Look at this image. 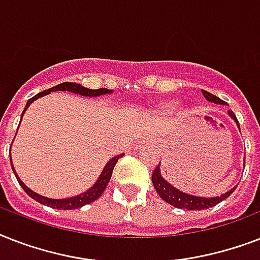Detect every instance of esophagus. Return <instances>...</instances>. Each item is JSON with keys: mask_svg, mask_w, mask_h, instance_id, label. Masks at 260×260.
Listing matches in <instances>:
<instances>
[{"mask_svg": "<svg viewBox=\"0 0 260 260\" xmlns=\"http://www.w3.org/2000/svg\"><path fill=\"white\" fill-rule=\"evenodd\" d=\"M148 143H150V140H148V139H143L142 142L138 143V147L142 146V144H148Z\"/></svg>", "mask_w": 260, "mask_h": 260, "instance_id": "obj_1", "label": "esophagus"}]
</instances>
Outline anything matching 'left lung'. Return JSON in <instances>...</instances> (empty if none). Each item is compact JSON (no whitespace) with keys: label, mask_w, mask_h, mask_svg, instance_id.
I'll return each mask as SVG.
<instances>
[{"label":"left lung","mask_w":260,"mask_h":260,"mask_svg":"<svg viewBox=\"0 0 260 260\" xmlns=\"http://www.w3.org/2000/svg\"><path fill=\"white\" fill-rule=\"evenodd\" d=\"M204 97L208 100L209 102H214V104H220V105H225L226 102L220 100L218 97L213 95L209 91L206 90H201ZM228 116H230L232 120H235V122L238 124V118L235 116V113L232 110H228ZM244 163H246V156H244ZM152 183H154V187L156 190V193L160 196L163 201H166L167 204L175 206V208H179V209H186V210H201V209H209L212 206L217 205L221 201H224L225 198H228L231 194L234 193L236 186L232 187L231 190H228L226 193L221 194V196H216V197H200V196H193V194L185 193L182 190L177 189L175 186H173L170 182H167L165 178H163L162 173H160V162L156 166V169L152 173Z\"/></svg>","instance_id":"obj_1"}]
</instances>
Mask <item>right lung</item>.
<instances>
[{
  "mask_svg": "<svg viewBox=\"0 0 260 260\" xmlns=\"http://www.w3.org/2000/svg\"><path fill=\"white\" fill-rule=\"evenodd\" d=\"M70 91V93H74V94H79V95H83V97H98V95H104V94H110L113 93V90H109V89H97V90H93V89H87V87L82 86V85H79V83H74V82H63L60 85H56V86L51 87L48 90H44L42 93L36 94L35 97H32L30 100H28L25 105V109L22 112V114L25 113V110L28 109V106L35 101V100H38L40 97H44L47 94H50L51 91ZM21 114V117H22ZM121 156H124V154H120V155H116L114 158H112L109 162L106 163V166L104 167V170L102 173L100 174V177L98 179L95 181L90 189H87L86 191H83V193L78 194V196H74V197H69V198H48V197H44V196H40V194L35 193L34 190H30L28 186L24 183V182L18 178V175L16 174V170H14L13 167V163H12V159H10V165H12V169H13V173L16 174V178H17L18 183L21 186L22 189L25 190V193L29 196L30 198H34L35 201L40 202L43 205H47L50 206V208H54V209H63V210H71V209H78L81 206L86 205V204H90V202L95 201L98 197H101V194L104 193V190L106 189V186L109 183L110 181V177H112V173H113V169L116 166V163L117 160Z\"/></svg>",
  "mask_w": 260,
  "mask_h": 260,
  "instance_id": "add662e5",
  "label": "right lung"
}]
</instances>
